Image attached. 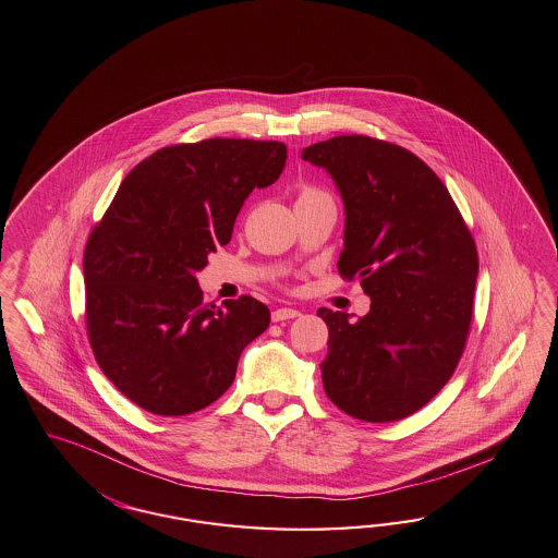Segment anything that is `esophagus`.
<instances>
[{
	"label": "esophagus",
	"mask_w": 558,
	"mask_h": 558,
	"mask_svg": "<svg viewBox=\"0 0 558 558\" xmlns=\"http://www.w3.org/2000/svg\"><path fill=\"white\" fill-rule=\"evenodd\" d=\"M301 312H296V310H290V307H280V310H276V312L271 313V319L274 322H287V319H294V317H299Z\"/></svg>",
	"instance_id": "obj_1"
}]
</instances>
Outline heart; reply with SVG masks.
Listing matches in <instances>:
<instances>
[{
	"label": "heart",
	"mask_w": 558,
	"mask_h": 558,
	"mask_svg": "<svg viewBox=\"0 0 558 558\" xmlns=\"http://www.w3.org/2000/svg\"><path fill=\"white\" fill-rule=\"evenodd\" d=\"M315 197H326V193H322V191H317V189H313V186H305V189H301V193H299V199H315Z\"/></svg>",
	"instance_id": "b5f03b06"
}]
</instances>
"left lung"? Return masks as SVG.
I'll use <instances>...</instances> for the list:
<instances>
[{
	"label": "left lung",
	"instance_id": "left-lung-1",
	"mask_svg": "<svg viewBox=\"0 0 558 558\" xmlns=\"http://www.w3.org/2000/svg\"><path fill=\"white\" fill-rule=\"evenodd\" d=\"M344 203L338 271L361 278L369 313L322 307L328 399L372 424L397 422L432 401L463 355L473 315L477 251L448 189L399 145L340 134L303 149Z\"/></svg>",
	"mask_w": 558,
	"mask_h": 558
}]
</instances>
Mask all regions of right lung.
<instances>
[{"label":"right lung","instance_id":"1","mask_svg":"<svg viewBox=\"0 0 558 558\" xmlns=\"http://www.w3.org/2000/svg\"><path fill=\"white\" fill-rule=\"evenodd\" d=\"M287 145L205 138L134 166L90 232L87 330L113 386L141 409L179 417L218 401L246 344L269 326L253 296L203 303L195 274L232 236L251 191L282 174Z\"/></svg>","mask_w":558,"mask_h":558}]
</instances>
